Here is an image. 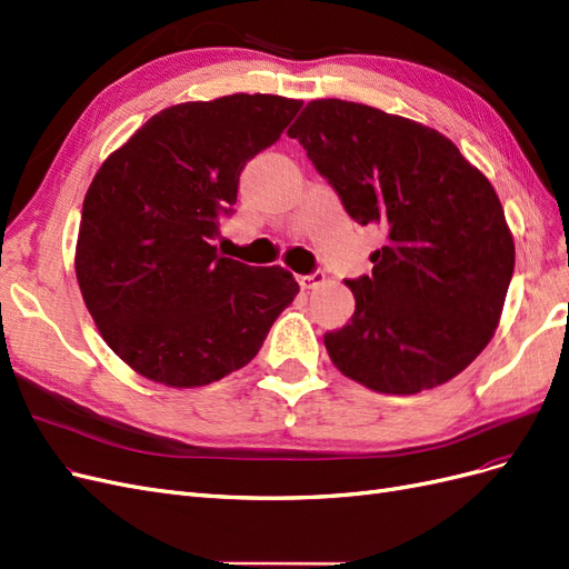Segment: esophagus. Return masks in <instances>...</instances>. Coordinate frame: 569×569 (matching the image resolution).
<instances>
[{
    "instance_id": "esophagus-1",
    "label": "esophagus",
    "mask_w": 569,
    "mask_h": 569,
    "mask_svg": "<svg viewBox=\"0 0 569 569\" xmlns=\"http://www.w3.org/2000/svg\"><path fill=\"white\" fill-rule=\"evenodd\" d=\"M297 280H299L301 289H313V287H318L325 280V272L322 270H313V272H308V274H299Z\"/></svg>"
}]
</instances>
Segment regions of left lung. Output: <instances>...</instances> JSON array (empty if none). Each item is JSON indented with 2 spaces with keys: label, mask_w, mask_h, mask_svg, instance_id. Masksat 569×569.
Masks as SVG:
<instances>
[{
  "label": "left lung",
  "mask_w": 569,
  "mask_h": 569,
  "mask_svg": "<svg viewBox=\"0 0 569 569\" xmlns=\"http://www.w3.org/2000/svg\"><path fill=\"white\" fill-rule=\"evenodd\" d=\"M287 134L358 226L387 234L372 274L347 280L356 311L325 335L332 363L382 393L449 382L493 337L515 268L491 182L449 137L356 101H311Z\"/></svg>",
  "instance_id": "1"
}]
</instances>
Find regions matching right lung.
<instances>
[{"label": "right lung", "instance_id": "obj_1", "mask_svg": "<svg viewBox=\"0 0 569 569\" xmlns=\"http://www.w3.org/2000/svg\"><path fill=\"white\" fill-rule=\"evenodd\" d=\"M303 101L230 94L170 107L101 163L82 203L76 274L101 337L168 387L244 368L299 295L291 272L220 256L239 176Z\"/></svg>", "mask_w": 569, "mask_h": 569}]
</instances>
